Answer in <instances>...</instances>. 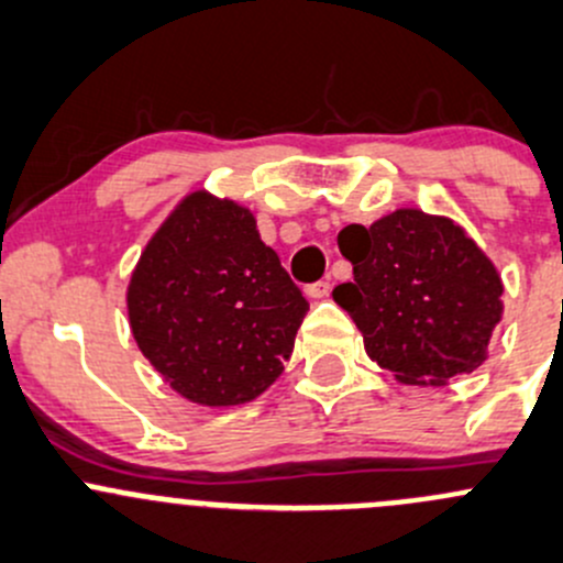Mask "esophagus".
<instances>
[{
  "label": "esophagus",
  "instance_id": "esophagus-1",
  "mask_svg": "<svg viewBox=\"0 0 563 563\" xmlns=\"http://www.w3.org/2000/svg\"><path fill=\"white\" fill-rule=\"evenodd\" d=\"M331 292V284L328 282H314V284H309V287H306V295H309V298H325V295Z\"/></svg>",
  "mask_w": 563,
  "mask_h": 563
}]
</instances>
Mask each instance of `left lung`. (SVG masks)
<instances>
[{
    "mask_svg": "<svg viewBox=\"0 0 563 563\" xmlns=\"http://www.w3.org/2000/svg\"><path fill=\"white\" fill-rule=\"evenodd\" d=\"M353 282L333 300L353 317L366 355L405 386H446L482 366L504 314L487 254L446 216L399 208L339 232Z\"/></svg>",
    "mask_w": 563,
    "mask_h": 563,
    "instance_id": "left-lung-1",
    "label": "left lung"
}]
</instances>
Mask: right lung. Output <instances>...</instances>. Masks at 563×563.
I'll list each match as a JSON object with an SVG mask.
<instances>
[{
    "label": "right lung",
    "mask_w": 563,
    "mask_h": 563,
    "mask_svg": "<svg viewBox=\"0 0 563 563\" xmlns=\"http://www.w3.org/2000/svg\"><path fill=\"white\" fill-rule=\"evenodd\" d=\"M125 300L144 358L208 408L252 402L274 386L309 311L252 210L210 191L188 194L166 216Z\"/></svg>",
    "instance_id": "1"
}]
</instances>
